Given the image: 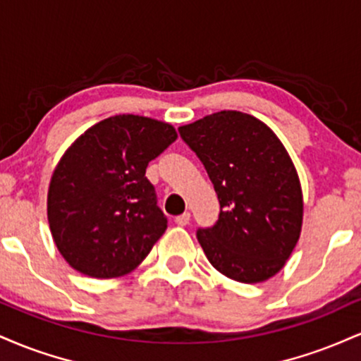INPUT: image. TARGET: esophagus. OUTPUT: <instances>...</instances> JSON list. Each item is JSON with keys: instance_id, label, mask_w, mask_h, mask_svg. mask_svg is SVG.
I'll return each mask as SVG.
<instances>
[{"instance_id": "34e87169", "label": "esophagus", "mask_w": 361, "mask_h": 361, "mask_svg": "<svg viewBox=\"0 0 361 361\" xmlns=\"http://www.w3.org/2000/svg\"><path fill=\"white\" fill-rule=\"evenodd\" d=\"M175 222L178 224V226H186V224L190 222V212H185V214H181V215H178V217L175 219Z\"/></svg>"}]
</instances>
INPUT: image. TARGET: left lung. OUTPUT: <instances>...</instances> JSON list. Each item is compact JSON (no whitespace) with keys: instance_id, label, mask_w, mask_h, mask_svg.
Here are the masks:
<instances>
[{"instance_id":"obj_1","label":"left lung","mask_w":361,"mask_h":361,"mask_svg":"<svg viewBox=\"0 0 361 361\" xmlns=\"http://www.w3.org/2000/svg\"><path fill=\"white\" fill-rule=\"evenodd\" d=\"M200 157L221 214L197 233L207 259L227 279L259 283L285 267L300 238L304 197L281 140L259 118L235 110L181 126Z\"/></svg>"}]
</instances>
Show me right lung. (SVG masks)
I'll list each match as a JSON object with an SVG mask.
<instances>
[{
	"label": "right lung",
	"mask_w": 361,
	"mask_h": 361,
	"mask_svg": "<svg viewBox=\"0 0 361 361\" xmlns=\"http://www.w3.org/2000/svg\"><path fill=\"white\" fill-rule=\"evenodd\" d=\"M176 137L171 123L123 114L91 126L66 149L49 183L47 219L69 267L117 279L146 259L168 224L146 168Z\"/></svg>",
	"instance_id": "1"
}]
</instances>
